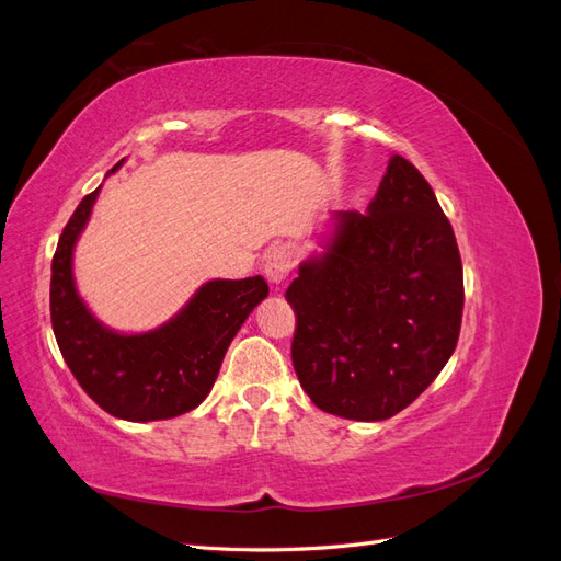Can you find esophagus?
I'll return each mask as SVG.
<instances>
[{"label": "esophagus", "instance_id": "esophagus-1", "mask_svg": "<svg viewBox=\"0 0 561 561\" xmlns=\"http://www.w3.org/2000/svg\"><path fill=\"white\" fill-rule=\"evenodd\" d=\"M295 268V248L290 243H283L271 248L264 260V274L271 283H283Z\"/></svg>", "mask_w": 561, "mask_h": 561}]
</instances>
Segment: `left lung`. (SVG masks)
I'll return each instance as SVG.
<instances>
[{
    "mask_svg": "<svg viewBox=\"0 0 561 561\" xmlns=\"http://www.w3.org/2000/svg\"><path fill=\"white\" fill-rule=\"evenodd\" d=\"M293 365L322 412L383 421L443 371L463 316V266L447 215L416 168L393 157L367 213L336 215L334 239L285 293Z\"/></svg>",
    "mask_w": 561,
    "mask_h": 561,
    "instance_id": "8db88e82",
    "label": "left lung"
}]
</instances>
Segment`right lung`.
Here are the masks:
<instances>
[{"label": "right lung", "instance_id": "right-lung-1", "mask_svg": "<svg viewBox=\"0 0 561 561\" xmlns=\"http://www.w3.org/2000/svg\"><path fill=\"white\" fill-rule=\"evenodd\" d=\"M98 192L100 186L81 198L50 264V325L58 348L87 396L116 419L140 423L192 412L210 393L231 339L268 295V285L262 276L210 280L165 325L145 334L112 332L81 301L72 276L75 243Z\"/></svg>", "mask_w": 561, "mask_h": 561}]
</instances>
